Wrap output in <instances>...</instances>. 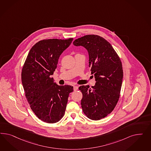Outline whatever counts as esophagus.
Returning <instances> with one entry per match:
<instances>
[{"label":"esophagus","instance_id":"obj_1","mask_svg":"<svg viewBox=\"0 0 151 151\" xmlns=\"http://www.w3.org/2000/svg\"><path fill=\"white\" fill-rule=\"evenodd\" d=\"M78 86H73V90H74V91H76L77 90H78Z\"/></svg>","mask_w":151,"mask_h":151}]
</instances>
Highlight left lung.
<instances>
[{"label": "left lung", "mask_w": 151, "mask_h": 151, "mask_svg": "<svg viewBox=\"0 0 151 151\" xmlns=\"http://www.w3.org/2000/svg\"><path fill=\"white\" fill-rule=\"evenodd\" d=\"M73 44L87 49L91 73L96 81L94 86L78 88L82 93L83 112L88 119L100 120L110 114L118 102L124 75L121 61L110 42L100 36L85 35Z\"/></svg>", "instance_id": "left-lung-1"}]
</instances>
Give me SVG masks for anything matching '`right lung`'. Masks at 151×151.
Here are the masks:
<instances>
[{"label":"right lung","mask_w":151,"mask_h":151,"mask_svg":"<svg viewBox=\"0 0 151 151\" xmlns=\"http://www.w3.org/2000/svg\"><path fill=\"white\" fill-rule=\"evenodd\" d=\"M73 38L44 39L37 42L29 51L22 71V81L31 109L41 121L48 124L59 121L64 116L69 93V85L59 86L53 75L60 56Z\"/></svg>","instance_id":"add662e5"}]
</instances>
